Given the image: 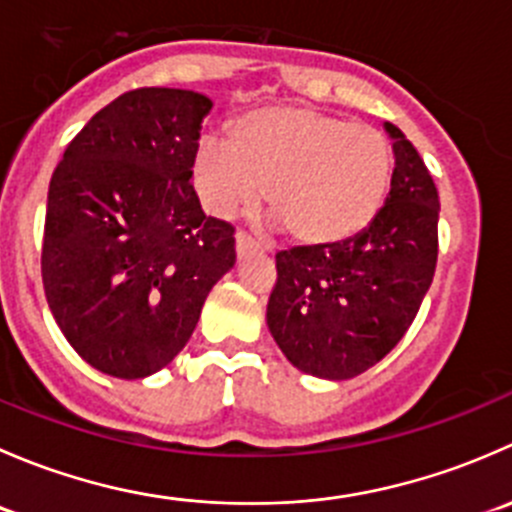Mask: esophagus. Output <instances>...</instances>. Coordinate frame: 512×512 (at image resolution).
I'll list each match as a JSON object with an SVG mask.
<instances>
[{
  "instance_id": "34e87169",
  "label": "esophagus",
  "mask_w": 512,
  "mask_h": 512,
  "mask_svg": "<svg viewBox=\"0 0 512 512\" xmlns=\"http://www.w3.org/2000/svg\"><path fill=\"white\" fill-rule=\"evenodd\" d=\"M235 250H237V255H240V257L250 255V252L257 250V242L252 240L247 232H237V235H235Z\"/></svg>"
}]
</instances>
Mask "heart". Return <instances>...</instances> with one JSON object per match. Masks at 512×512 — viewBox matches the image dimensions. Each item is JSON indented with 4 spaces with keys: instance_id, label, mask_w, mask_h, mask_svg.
Instances as JSON below:
<instances>
[{
    "instance_id": "1",
    "label": "heart",
    "mask_w": 512,
    "mask_h": 512,
    "mask_svg": "<svg viewBox=\"0 0 512 512\" xmlns=\"http://www.w3.org/2000/svg\"><path fill=\"white\" fill-rule=\"evenodd\" d=\"M394 175L389 138L309 106H265L208 136L195 153V185L220 218L265 200L275 223L304 245L359 235L384 205Z\"/></svg>"
}]
</instances>
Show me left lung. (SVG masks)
<instances>
[{"label":"left lung","mask_w":512,"mask_h":512,"mask_svg":"<svg viewBox=\"0 0 512 512\" xmlns=\"http://www.w3.org/2000/svg\"><path fill=\"white\" fill-rule=\"evenodd\" d=\"M394 141V175L369 227L337 245L277 252L267 327L304 374L354 379L384 359L433 282L438 260V190L409 138Z\"/></svg>","instance_id":"1"}]
</instances>
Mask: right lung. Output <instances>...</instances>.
I'll list each match as a JSON object with an SVG mask.
<instances>
[{"mask_svg":"<svg viewBox=\"0 0 512 512\" xmlns=\"http://www.w3.org/2000/svg\"><path fill=\"white\" fill-rule=\"evenodd\" d=\"M210 108L195 91H128L76 133L51 175L46 302L76 354L116 379L168 366L235 265V227L205 218L190 183Z\"/></svg>","mask_w":512,"mask_h":512,"instance_id":"obj_1","label":"right lung"}]
</instances>
